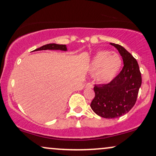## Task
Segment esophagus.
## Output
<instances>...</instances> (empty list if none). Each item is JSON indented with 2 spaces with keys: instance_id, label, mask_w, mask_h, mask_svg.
<instances>
[{
  "instance_id": "34e87169",
  "label": "esophagus",
  "mask_w": 156,
  "mask_h": 156,
  "mask_svg": "<svg viewBox=\"0 0 156 156\" xmlns=\"http://www.w3.org/2000/svg\"><path fill=\"white\" fill-rule=\"evenodd\" d=\"M86 88H93V84L90 83H88L86 85Z\"/></svg>"
}]
</instances>
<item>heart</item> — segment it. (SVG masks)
Segmentation results:
<instances>
[{
	"instance_id": "b5f03b06",
	"label": "heart",
	"mask_w": 156,
	"mask_h": 156,
	"mask_svg": "<svg viewBox=\"0 0 156 156\" xmlns=\"http://www.w3.org/2000/svg\"><path fill=\"white\" fill-rule=\"evenodd\" d=\"M121 57L117 53L109 50H101L93 57L90 61L89 70L95 73L98 82H109L117 76L122 67Z\"/></svg>"
}]
</instances>
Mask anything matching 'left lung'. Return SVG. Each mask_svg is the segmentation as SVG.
I'll return each instance as SVG.
<instances>
[{"label":"left lung","mask_w":156,"mask_h":156,"mask_svg":"<svg viewBox=\"0 0 156 156\" xmlns=\"http://www.w3.org/2000/svg\"><path fill=\"white\" fill-rule=\"evenodd\" d=\"M117 49L123 60L121 72L107 84L95 85V97L90 103L93 111L106 119L117 118L127 114L135 105L142 84L137 60L119 44L110 43Z\"/></svg>","instance_id":"left-lung-1"}]
</instances>
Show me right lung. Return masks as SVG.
<instances>
[{"label":"right lung","mask_w":156,"mask_h":156,"mask_svg":"<svg viewBox=\"0 0 156 156\" xmlns=\"http://www.w3.org/2000/svg\"><path fill=\"white\" fill-rule=\"evenodd\" d=\"M62 50L67 51V47L66 44H48L43 45L42 47L37 48L34 51H39V50Z\"/></svg>","instance_id":"right-lung-1"}]
</instances>
